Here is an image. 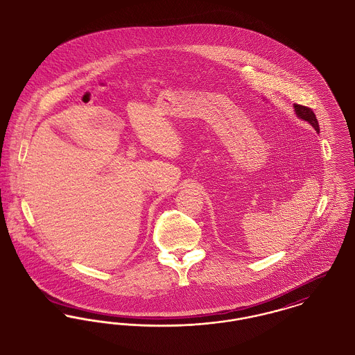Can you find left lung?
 Returning a JSON list of instances; mask_svg holds the SVG:
<instances>
[{
    "mask_svg": "<svg viewBox=\"0 0 355 355\" xmlns=\"http://www.w3.org/2000/svg\"><path fill=\"white\" fill-rule=\"evenodd\" d=\"M295 110H296V113H297V116H299L300 119L305 120V121H308V123H309V124L316 130V132H319V123H318L316 114L312 112L311 108L296 104V105H295Z\"/></svg>",
    "mask_w": 355,
    "mask_h": 355,
    "instance_id": "8db88e82",
    "label": "left lung"
}]
</instances>
